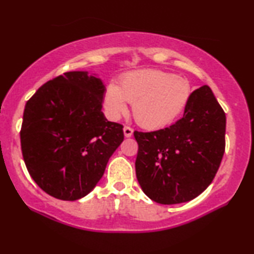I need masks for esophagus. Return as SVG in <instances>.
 Listing matches in <instances>:
<instances>
[{
  "mask_svg": "<svg viewBox=\"0 0 254 254\" xmlns=\"http://www.w3.org/2000/svg\"><path fill=\"white\" fill-rule=\"evenodd\" d=\"M123 131H124V135H126L127 138H130L132 133H133V128L130 127H124Z\"/></svg>",
  "mask_w": 254,
  "mask_h": 254,
  "instance_id": "obj_1",
  "label": "esophagus"
}]
</instances>
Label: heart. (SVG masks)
<instances>
[{"label":"heart","mask_w":254,"mask_h":254,"mask_svg":"<svg viewBox=\"0 0 254 254\" xmlns=\"http://www.w3.org/2000/svg\"><path fill=\"white\" fill-rule=\"evenodd\" d=\"M191 96L190 83L160 70H140L121 77L119 86L109 84L103 106L109 119L117 120L131 103L134 120L146 128L163 127L183 112Z\"/></svg>","instance_id":"1"}]
</instances>
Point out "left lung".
<instances>
[{"instance_id":"1","label":"left lung","mask_w":254,"mask_h":254,"mask_svg":"<svg viewBox=\"0 0 254 254\" xmlns=\"http://www.w3.org/2000/svg\"><path fill=\"white\" fill-rule=\"evenodd\" d=\"M135 175L153 201L175 205L194 199L212 183L226 148V114L207 85L191 93L173 126L134 131Z\"/></svg>"}]
</instances>
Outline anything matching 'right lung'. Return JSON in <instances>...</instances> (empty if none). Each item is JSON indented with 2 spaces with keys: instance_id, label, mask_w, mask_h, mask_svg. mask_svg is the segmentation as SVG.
Returning <instances> with one entry per match:
<instances>
[{
  "instance_id": "obj_1",
  "label": "right lung",
  "mask_w": 254,
  "mask_h": 254,
  "mask_svg": "<svg viewBox=\"0 0 254 254\" xmlns=\"http://www.w3.org/2000/svg\"><path fill=\"white\" fill-rule=\"evenodd\" d=\"M102 80L70 71L47 81L26 102L20 128L24 162L38 187L73 201L90 193L124 139L123 126L102 113Z\"/></svg>"
}]
</instances>
